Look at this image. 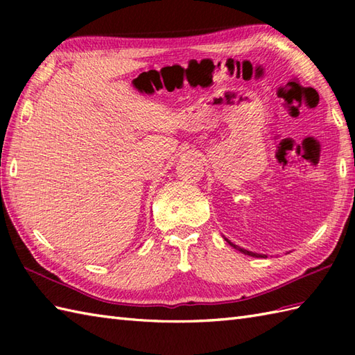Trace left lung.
Segmentation results:
<instances>
[{"label": "left lung", "instance_id": "8db88e82", "mask_svg": "<svg viewBox=\"0 0 355 355\" xmlns=\"http://www.w3.org/2000/svg\"><path fill=\"white\" fill-rule=\"evenodd\" d=\"M224 239L227 241L229 245H232L233 248H236V250H238V252H241V253L248 254V256H253V258H267V254H259V253H254V252H250V250H245V248H241V247L235 245V244H233V243H230V241H229L227 238H224Z\"/></svg>", "mask_w": 355, "mask_h": 355}]
</instances>
